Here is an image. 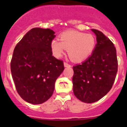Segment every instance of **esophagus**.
Segmentation results:
<instances>
[{
    "label": "esophagus",
    "mask_w": 127,
    "mask_h": 127,
    "mask_svg": "<svg viewBox=\"0 0 127 127\" xmlns=\"http://www.w3.org/2000/svg\"><path fill=\"white\" fill-rule=\"evenodd\" d=\"M64 66L65 67H71V65H70V64L68 63H66V62L64 63Z\"/></svg>",
    "instance_id": "obj_1"
}]
</instances>
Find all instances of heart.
I'll return each mask as SVG.
<instances>
[{"label": "heart", "mask_w": 127, "mask_h": 127, "mask_svg": "<svg viewBox=\"0 0 127 127\" xmlns=\"http://www.w3.org/2000/svg\"><path fill=\"white\" fill-rule=\"evenodd\" d=\"M96 45V38L93 34L76 31L66 32L60 35V41L53 39L51 43L52 52L56 57L63 56L66 49L70 59L82 62L92 54Z\"/></svg>", "instance_id": "heart-1"}]
</instances>
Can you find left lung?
I'll return each instance as SVG.
<instances>
[{
    "instance_id": "obj_1",
    "label": "left lung",
    "mask_w": 127,
    "mask_h": 127,
    "mask_svg": "<svg viewBox=\"0 0 127 127\" xmlns=\"http://www.w3.org/2000/svg\"><path fill=\"white\" fill-rule=\"evenodd\" d=\"M96 35L94 51L81 64L73 66L74 94L79 100L91 103L110 91L116 78L118 61L112 41L101 32L92 29Z\"/></svg>"
}]
</instances>
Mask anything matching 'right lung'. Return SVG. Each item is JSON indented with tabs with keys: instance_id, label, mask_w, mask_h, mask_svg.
Masks as SVG:
<instances>
[{
	"instance_id": "obj_1",
	"label": "right lung",
	"mask_w": 127,
	"mask_h": 127,
	"mask_svg": "<svg viewBox=\"0 0 127 127\" xmlns=\"http://www.w3.org/2000/svg\"><path fill=\"white\" fill-rule=\"evenodd\" d=\"M55 32L39 28L29 31L15 47L10 63L17 92L27 102L43 103L51 97L63 61L52 55Z\"/></svg>"
}]
</instances>
